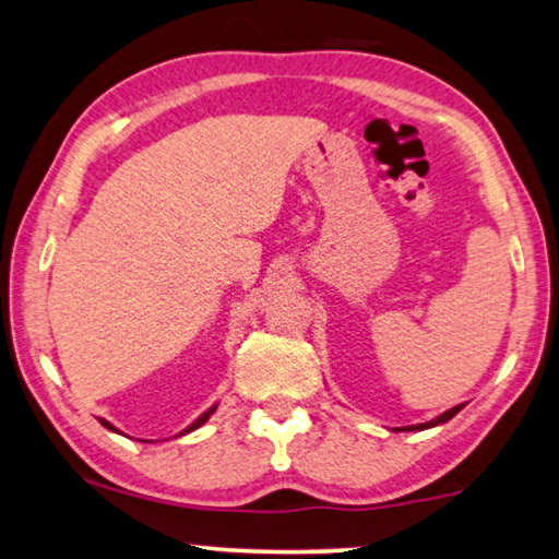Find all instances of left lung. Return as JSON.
Segmentation results:
<instances>
[{"mask_svg":"<svg viewBox=\"0 0 559 559\" xmlns=\"http://www.w3.org/2000/svg\"><path fill=\"white\" fill-rule=\"evenodd\" d=\"M463 409V404H459V406H453V409H449V412H443L441 416H437V419H431V421H427V424H419V427H409V429H429V427H439V424H443V421H449L451 416H456L459 412Z\"/></svg>","mask_w":559,"mask_h":559,"instance_id":"obj_1","label":"left lung"}]
</instances>
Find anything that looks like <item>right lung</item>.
<instances>
[{
  "mask_svg": "<svg viewBox=\"0 0 559 559\" xmlns=\"http://www.w3.org/2000/svg\"><path fill=\"white\" fill-rule=\"evenodd\" d=\"M214 409H216V406H212V409H210V412H204V414L200 416V419H197V421L192 424V427H189V429H185L182 433H189V431H194L197 427H202V424H204L206 419H210V416L214 414ZM100 424H103V427H106V429H110V431H118V429H116V427H112V424H108L106 419H100Z\"/></svg>",
  "mask_w": 559,
  "mask_h": 559,
  "instance_id": "add662e5",
  "label": "right lung"
}]
</instances>
